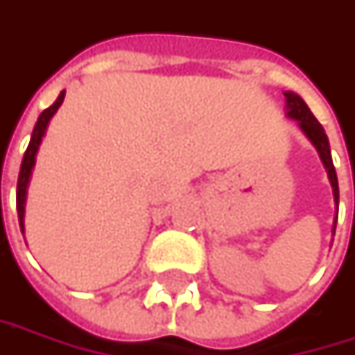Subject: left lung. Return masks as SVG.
<instances>
[{
	"mask_svg": "<svg viewBox=\"0 0 355 355\" xmlns=\"http://www.w3.org/2000/svg\"><path fill=\"white\" fill-rule=\"evenodd\" d=\"M284 97H286V115H288L291 119H297V121H299V128L303 130V134L311 140V144L317 148V152H319V156H321V162H323V166L327 168L329 182H331V187H334V199H336V203H338V175H336V166H334L331 150H329V140H327V136H325L323 125L315 119V115L311 113V110L306 107L305 101H303L297 93L286 91Z\"/></svg>",
	"mask_w": 355,
	"mask_h": 355,
	"instance_id": "left-lung-1",
	"label": "left lung"
}]
</instances>
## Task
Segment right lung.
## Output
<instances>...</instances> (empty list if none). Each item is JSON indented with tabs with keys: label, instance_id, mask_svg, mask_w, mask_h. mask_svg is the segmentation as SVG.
<instances>
[{
	"label": "right lung",
	"instance_id": "add662e5",
	"mask_svg": "<svg viewBox=\"0 0 355 355\" xmlns=\"http://www.w3.org/2000/svg\"><path fill=\"white\" fill-rule=\"evenodd\" d=\"M64 101V91H60L58 99L50 105L49 110L40 113L36 125H34V132H32V138H30V144L28 150L24 154V160H21V166H19V177H17V191H16V205H17V219H19V227H21V234H24V211H26V195H28V182L32 177V168L36 164V154H38V148L40 142L46 134V128H49L52 115L58 112V107L62 105Z\"/></svg>",
	"mask_w": 355,
	"mask_h": 355
}]
</instances>
